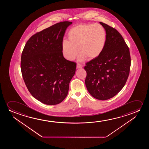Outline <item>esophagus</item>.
Returning a JSON list of instances; mask_svg holds the SVG:
<instances>
[{
    "label": "esophagus",
    "mask_w": 149,
    "mask_h": 149,
    "mask_svg": "<svg viewBox=\"0 0 149 149\" xmlns=\"http://www.w3.org/2000/svg\"><path fill=\"white\" fill-rule=\"evenodd\" d=\"M83 67V65L81 64V63H77V66H76V68H77V69H79V68H81Z\"/></svg>",
    "instance_id": "obj_1"
}]
</instances>
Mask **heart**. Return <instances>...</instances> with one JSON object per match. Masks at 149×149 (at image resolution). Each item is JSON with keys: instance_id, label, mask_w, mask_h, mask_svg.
Returning <instances> with one entry per match:
<instances>
[{"instance_id": "obj_1", "label": "heart", "mask_w": 149, "mask_h": 149, "mask_svg": "<svg viewBox=\"0 0 149 149\" xmlns=\"http://www.w3.org/2000/svg\"><path fill=\"white\" fill-rule=\"evenodd\" d=\"M68 40H63L61 49L63 56L69 61L75 59L78 51V60L88 57L93 59L98 57L106 45L107 33L99 24H81L74 27L68 33Z\"/></svg>"}]
</instances>
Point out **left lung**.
Returning a JSON list of instances; mask_svg holds the SVG:
<instances>
[{"label":"left lung","instance_id":"left-lung-1","mask_svg":"<svg viewBox=\"0 0 149 149\" xmlns=\"http://www.w3.org/2000/svg\"><path fill=\"white\" fill-rule=\"evenodd\" d=\"M107 33L106 45L98 57L86 63L85 80L88 92L94 98L108 100L124 86L130 69L131 57L128 46L116 29L100 22Z\"/></svg>","mask_w":149,"mask_h":149}]
</instances>
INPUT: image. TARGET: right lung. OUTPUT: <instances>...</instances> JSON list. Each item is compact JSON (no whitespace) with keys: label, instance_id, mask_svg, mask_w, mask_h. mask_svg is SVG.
Returning a JSON list of instances; mask_svg holds the SVG:
<instances>
[{"label":"right lung","instance_id":"1","mask_svg":"<svg viewBox=\"0 0 149 149\" xmlns=\"http://www.w3.org/2000/svg\"><path fill=\"white\" fill-rule=\"evenodd\" d=\"M72 22L63 21L29 38L21 55L23 78L31 95L47 105H56L67 96L76 63L63 57L61 44Z\"/></svg>","mask_w":149,"mask_h":149}]
</instances>
